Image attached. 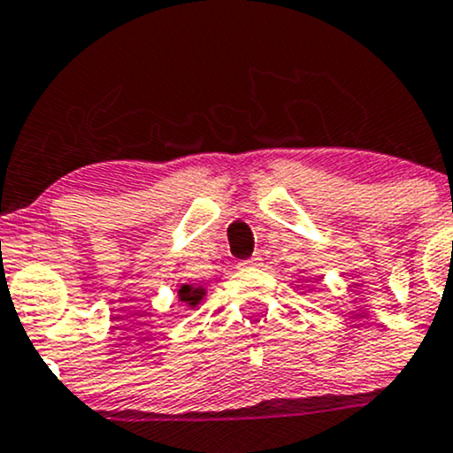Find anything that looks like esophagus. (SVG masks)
I'll list each match as a JSON object with an SVG mask.
<instances>
[{
  "mask_svg": "<svg viewBox=\"0 0 453 453\" xmlns=\"http://www.w3.org/2000/svg\"><path fill=\"white\" fill-rule=\"evenodd\" d=\"M259 265H261V257H259V255H255V257L242 261L240 268H259Z\"/></svg>",
  "mask_w": 453,
  "mask_h": 453,
  "instance_id": "34e87169",
  "label": "esophagus"
}]
</instances>
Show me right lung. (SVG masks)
Instances as JSON below:
<instances>
[{
	"label": "right lung",
	"mask_w": 453,
	"mask_h": 453,
	"mask_svg": "<svg viewBox=\"0 0 453 453\" xmlns=\"http://www.w3.org/2000/svg\"><path fill=\"white\" fill-rule=\"evenodd\" d=\"M176 296H179V301L185 303L189 310H194V307H198L200 303L204 301L207 288L200 286V283H183V286L179 288V292H176Z\"/></svg>",
	"instance_id": "1"
}]
</instances>
